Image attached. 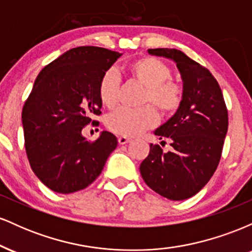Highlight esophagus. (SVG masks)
<instances>
[{"mask_svg":"<svg viewBox=\"0 0 252 252\" xmlns=\"http://www.w3.org/2000/svg\"><path fill=\"white\" fill-rule=\"evenodd\" d=\"M130 141H131V138L130 137H126V136H120V137H118V143L120 144H126V143H129Z\"/></svg>","mask_w":252,"mask_h":252,"instance_id":"34e87169","label":"esophagus"}]
</instances>
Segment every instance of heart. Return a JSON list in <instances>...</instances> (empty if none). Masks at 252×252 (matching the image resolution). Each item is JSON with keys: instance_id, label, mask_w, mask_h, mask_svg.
I'll return each instance as SVG.
<instances>
[{"instance_id": "1", "label": "heart", "mask_w": 252, "mask_h": 252, "mask_svg": "<svg viewBox=\"0 0 252 252\" xmlns=\"http://www.w3.org/2000/svg\"><path fill=\"white\" fill-rule=\"evenodd\" d=\"M129 73L146 88L144 103L150 102L162 114L170 115L180 108L184 90L179 83L169 79L172 71L154 57H143L129 65ZM120 77L114 68L105 71L99 80L98 94L104 106L112 108L117 103ZM158 123V112L150 105L140 109L121 106L105 117L109 130L123 136H135Z\"/></svg>"}]
</instances>
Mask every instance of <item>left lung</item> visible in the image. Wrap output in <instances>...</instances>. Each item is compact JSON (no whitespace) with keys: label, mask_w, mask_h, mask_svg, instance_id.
I'll use <instances>...</instances> for the list:
<instances>
[{"label":"left lung","mask_w":252,"mask_h":252,"mask_svg":"<svg viewBox=\"0 0 252 252\" xmlns=\"http://www.w3.org/2000/svg\"><path fill=\"white\" fill-rule=\"evenodd\" d=\"M175 62L184 83V98L170 120L155 130L172 149L150 144L140 172L144 182L169 200L195 195L215 174L228 126L226 104L212 73L175 48L148 50ZM166 143L164 141L161 142Z\"/></svg>","instance_id":"obj_1"}]
</instances>
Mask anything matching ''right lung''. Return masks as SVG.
Segmentation results:
<instances>
[{
    "instance_id": "add662e5",
    "label": "right lung",
    "mask_w": 252,
    "mask_h": 252,
    "mask_svg": "<svg viewBox=\"0 0 252 252\" xmlns=\"http://www.w3.org/2000/svg\"><path fill=\"white\" fill-rule=\"evenodd\" d=\"M122 54L82 46L72 48L42 68L22 109L28 161L48 189L70 194L86 189L99 176L116 136L102 131L88 141L82 130L100 115L98 85Z\"/></svg>"
}]
</instances>
